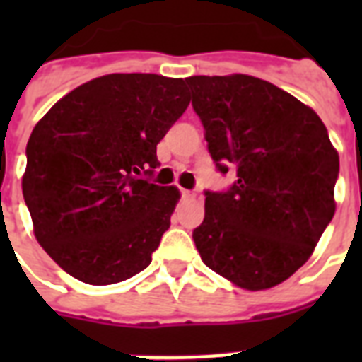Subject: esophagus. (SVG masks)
<instances>
[{
	"label": "esophagus",
	"mask_w": 362,
	"mask_h": 362,
	"mask_svg": "<svg viewBox=\"0 0 362 362\" xmlns=\"http://www.w3.org/2000/svg\"><path fill=\"white\" fill-rule=\"evenodd\" d=\"M180 193H182V197H184V199H193V197H195V193L189 192V189H182V187H180Z\"/></svg>",
	"instance_id": "esophagus-1"
}]
</instances>
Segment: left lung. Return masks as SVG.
<instances>
[{
	"instance_id": "1",
	"label": "left lung",
	"mask_w": 362,
	"mask_h": 362,
	"mask_svg": "<svg viewBox=\"0 0 362 362\" xmlns=\"http://www.w3.org/2000/svg\"><path fill=\"white\" fill-rule=\"evenodd\" d=\"M192 105L226 192H204L193 240L204 264L259 291L297 272L334 216L337 150L314 110L247 75L189 76Z\"/></svg>"
}]
</instances>
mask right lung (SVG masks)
Here are the masks:
<instances>
[{
  "label": "right lung",
  "mask_w": 362,
  "mask_h": 362,
  "mask_svg": "<svg viewBox=\"0 0 362 362\" xmlns=\"http://www.w3.org/2000/svg\"><path fill=\"white\" fill-rule=\"evenodd\" d=\"M187 105L182 78L116 73L75 88L33 127L22 193L67 274L109 286L150 264L180 197L150 182L156 150Z\"/></svg>",
  "instance_id": "obj_1"
}]
</instances>
